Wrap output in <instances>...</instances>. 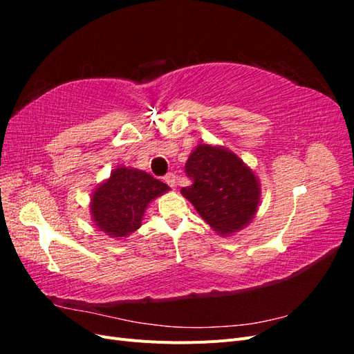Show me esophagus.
I'll use <instances>...</instances> for the list:
<instances>
[{
    "instance_id": "1",
    "label": "esophagus",
    "mask_w": 354,
    "mask_h": 354,
    "mask_svg": "<svg viewBox=\"0 0 354 354\" xmlns=\"http://www.w3.org/2000/svg\"><path fill=\"white\" fill-rule=\"evenodd\" d=\"M165 183L171 187V189H176L178 185V177L176 174H167L165 176Z\"/></svg>"
}]
</instances>
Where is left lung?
<instances>
[{
	"instance_id": "1",
	"label": "left lung",
	"mask_w": 354,
	"mask_h": 354,
	"mask_svg": "<svg viewBox=\"0 0 354 354\" xmlns=\"http://www.w3.org/2000/svg\"><path fill=\"white\" fill-rule=\"evenodd\" d=\"M192 185L180 192L221 236L242 230L259 211L261 187L254 171L223 146L198 145L186 162Z\"/></svg>"
}]
</instances>
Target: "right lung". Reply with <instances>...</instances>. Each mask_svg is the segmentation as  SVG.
I'll use <instances>...</instances> for the list:
<instances>
[{
  "label": "right lung",
  "mask_w": 354,
  "mask_h": 354,
  "mask_svg": "<svg viewBox=\"0 0 354 354\" xmlns=\"http://www.w3.org/2000/svg\"><path fill=\"white\" fill-rule=\"evenodd\" d=\"M169 187L146 171L120 165L91 195L90 214L94 226L111 238H127L142 226L149 203Z\"/></svg>",
  "instance_id": "1"
}]
</instances>
